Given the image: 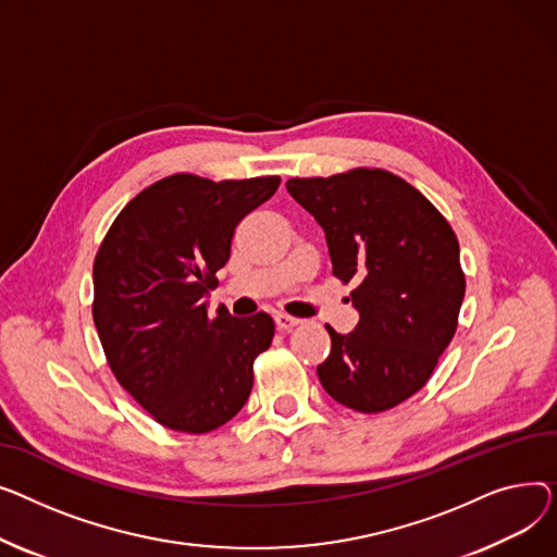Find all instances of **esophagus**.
Listing matches in <instances>:
<instances>
[{"label":"esophagus","instance_id":"obj_1","mask_svg":"<svg viewBox=\"0 0 557 557\" xmlns=\"http://www.w3.org/2000/svg\"><path fill=\"white\" fill-rule=\"evenodd\" d=\"M274 321H276V329H278L281 333H289L292 329H297V325L301 323V319L289 317V314H285V312L274 314Z\"/></svg>","mask_w":557,"mask_h":557}]
</instances>
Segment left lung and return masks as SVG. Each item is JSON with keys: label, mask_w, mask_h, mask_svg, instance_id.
I'll return each mask as SVG.
<instances>
[{"label": "left lung", "mask_w": 557, "mask_h": 557, "mask_svg": "<svg viewBox=\"0 0 557 557\" xmlns=\"http://www.w3.org/2000/svg\"><path fill=\"white\" fill-rule=\"evenodd\" d=\"M285 186L321 224L333 274L355 285L359 323L348 335L325 325L333 346L317 375L348 409H394L428 384L459 325V240L418 188L382 169Z\"/></svg>", "instance_id": "left-lung-1"}]
</instances>
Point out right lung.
Returning a JSON list of instances; mask_svg holds the SVG:
<instances>
[{
	"label": "right lung",
	"instance_id": "add662e5",
	"mask_svg": "<svg viewBox=\"0 0 557 557\" xmlns=\"http://www.w3.org/2000/svg\"><path fill=\"white\" fill-rule=\"evenodd\" d=\"M278 184V175L163 177L123 207L96 251L98 339L119 384L163 428L213 432L251 394L253 359L274 337L272 317H211L202 297L218 285L238 222Z\"/></svg>",
	"mask_w": 557,
	"mask_h": 557
}]
</instances>
